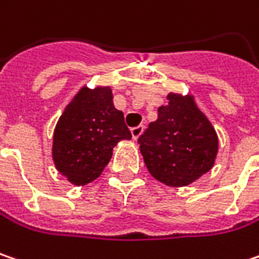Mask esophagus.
<instances>
[{"label":"esophagus","mask_w":259,"mask_h":259,"mask_svg":"<svg viewBox=\"0 0 259 259\" xmlns=\"http://www.w3.org/2000/svg\"><path fill=\"white\" fill-rule=\"evenodd\" d=\"M143 131H144V125H138V126H134V128H131V136L134 140H137L138 137L143 134Z\"/></svg>","instance_id":"esophagus-1"}]
</instances>
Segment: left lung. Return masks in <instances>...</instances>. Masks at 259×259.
<instances>
[{"label":"left lung","mask_w":259,"mask_h":259,"mask_svg":"<svg viewBox=\"0 0 259 259\" xmlns=\"http://www.w3.org/2000/svg\"><path fill=\"white\" fill-rule=\"evenodd\" d=\"M138 144L153 178L167 187H185L213 167L219 138L192 97L170 93Z\"/></svg>","instance_id":"obj_1"}]
</instances>
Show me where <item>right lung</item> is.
<instances>
[{"mask_svg":"<svg viewBox=\"0 0 259 259\" xmlns=\"http://www.w3.org/2000/svg\"><path fill=\"white\" fill-rule=\"evenodd\" d=\"M112 99L109 87H83L57 123L54 163L74 185H85L99 178L118 141L131 138L123 113L115 109Z\"/></svg>","mask_w":259,"mask_h":259,"instance_id":"right-lung-1","label":"right lung"}]
</instances>
